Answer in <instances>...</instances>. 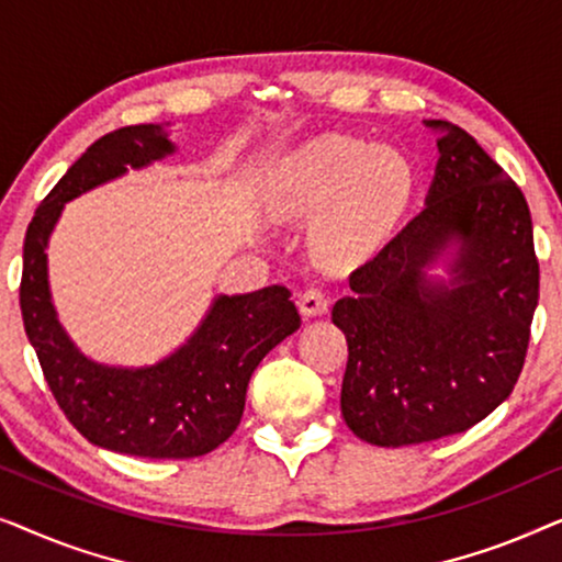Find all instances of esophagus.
Listing matches in <instances>:
<instances>
[{
  "label": "esophagus",
  "instance_id": "obj_1",
  "mask_svg": "<svg viewBox=\"0 0 562 562\" xmlns=\"http://www.w3.org/2000/svg\"><path fill=\"white\" fill-rule=\"evenodd\" d=\"M329 306V299L322 289L312 286L306 289L302 296H299V310H302L304 317H317V314H325Z\"/></svg>",
  "mask_w": 562,
  "mask_h": 562
}]
</instances>
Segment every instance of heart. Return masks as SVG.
<instances>
[{
  "label": "heart",
  "mask_w": 562,
  "mask_h": 562,
  "mask_svg": "<svg viewBox=\"0 0 562 562\" xmlns=\"http://www.w3.org/2000/svg\"><path fill=\"white\" fill-rule=\"evenodd\" d=\"M414 189V168L404 153L350 135H322L279 166L271 206L291 220H310L314 243L327 258L363 256L402 217Z\"/></svg>",
  "instance_id": "obj_1"
}]
</instances>
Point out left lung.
I'll use <instances>...</instances> for the list:
<instances>
[{"label":"left lung","mask_w":562,"mask_h":562,"mask_svg":"<svg viewBox=\"0 0 562 562\" xmlns=\"http://www.w3.org/2000/svg\"><path fill=\"white\" fill-rule=\"evenodd\" d=\"M440 130L427 204L350 273L333 306L348 340L340 409L379 448L432 442L486 419L514 391L540 299L527 199L463 127ZM450 284L424 268L452 240Z\"/></svg>","instance_id":"obj_1"}]
</instances>
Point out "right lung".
<instances>
[{"label":"right lung","instance_id":"obj_1","mask_svg":"<svg viewBox=\"0 0 562 562\" xmlns=\"http://www.w3.org/2000/svg\"><path fill=\"white\" fill-rule=\"evenodd\" d=\"M168 153L173 143L160 125L99 137L37 206L22 248V322L53 396L91 445L137 458H196L220 448L240 425L252 371L302 325L291 291L266 286L214 299L191 340L150 368L99 366L74 348L50 304V229L74 196Z\"/></svg>","mask_w":562,"mask_h":562}]
</instances>
